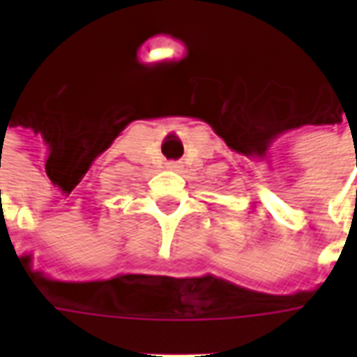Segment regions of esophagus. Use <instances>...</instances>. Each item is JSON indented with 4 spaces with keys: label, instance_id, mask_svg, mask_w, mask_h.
Segmentation results:
<instances>
[{
    "label": "esophagus",
    "instance_id": "1",
    "mask_svg": "<svg viewBox=\"0 0 357 357\" xmlns=\"http://www.w3.org/2000/svg\"><path fill=\"white\" fill-rule=\"evenodd\" d=\"M166 168H168V170H178L179 164L178 162H168V164H166Z\"/></svg>",
    "mask_w": 357,
    "mask_h": 357
}]
</instances>
